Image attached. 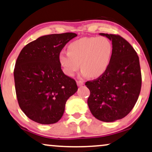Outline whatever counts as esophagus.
Returning a JSON list of instances; mask_svg holds the SVG:
<instances>
[{
  "label": "esophagus",
  "mask_w": 152,
  "mask_h": 152,
  "mask_svg": "<svg viewBox=\"0 0 152 152\" xmlns=\"http://www.w3.org/2000/svg\"><path fill=\"white\" fill-rule=\"evenodd\" d=\"M77 85L78 86H83L84 85V83L83 81H81V80H78V81H77Z\"/></svg>",
  "instance_id": "1"
}]
</instances>
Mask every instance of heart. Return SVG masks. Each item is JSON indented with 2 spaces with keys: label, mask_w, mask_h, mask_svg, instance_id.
Segmentation results:
<instances>
[{
  "label": "heart",
  "mask_w": 152,
  "mask_h": 152,
  "mask_svg": "<svg viewBox=\"0 0 152 152\" xmlns=\"http://www.w3.org/2000/svg\"><path fill=\"white\" fill-rule=\"evenodd\" d=\"M113 46L105 37H86L75 40L68 46V51L60 53L58 60L64 74L73 76L80 66L83 76L98 78L110 66Z\"/></svg>",
  "instance_id": "b5f03b06"
}]
</instances>
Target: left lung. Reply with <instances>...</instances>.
I'll return each mask as SVG.
<instances>
[{
  "label": "left lung",
  "instance_id": "8db88e82",
  "mask_svg": "<svg viewBox=\"0 0 152 152\" xmlns=\"http://www.w3.org/2000/svg\"><path fill=\"white\" fill-rule=\"evenodd\" d=\"M112 42L113 57L106 72L86 83L90 91L89 108L95 118L113 122L126 116L140 92L142 76L139 58L132 46L119 35L99 33Z\"/></svg>",
  "mask_w": 152,
  "mask_h": 152
}]
</instances>
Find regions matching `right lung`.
<instances>
[{
  "mask_svg": "<svg viewBox=\"0 0 152 152\" xmlns=\"http://www.w3.org/2000/svg\"><path fill=\"white\" fill-rule=\"evenodd\" d=\"M73 32L42 36L24 46L14 70L18 103L28 118L42 124L58 122L65 104L78 90L76 81L66 76L58 56Z\"/></svg>",
  "mask_w": 152,
  "mask_h": 152,
  "instance_id": "1",
  "label": "right lung"
}]
</instances>
